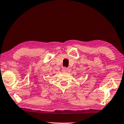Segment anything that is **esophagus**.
<instances>
[{"label": "esophagus", "mask_w": 124, "mask_h": 124, "mask_svg": "<svg viewBox=\"0 0 124 124\" xmlns=\"http://www.w3.org/2000/svg\"><path fill=\"white\" fill-rule=\"evenodd\" d=\"M67 70H68V69L66 68V67H63V68H62V72H67Z\"/></svg>", "instance_id": "esophagus-1"}]
</instances>
